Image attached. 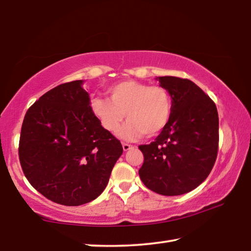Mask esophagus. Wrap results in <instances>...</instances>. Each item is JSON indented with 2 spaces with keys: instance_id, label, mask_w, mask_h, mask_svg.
I'll list each match as a JSON object with an SVG mask.
<instances>
[{
  "instance_id": "esophagus-1",
  "label": "esophagus",
  "mask_w": 251,
  "mask_h": 251,
  "mask_svg": "<svg viewBox=\"0 0 251 251\" xmlns=\"http://www.w3.org/2000/svg\"><path fill=\"white\" fill-rule=\"evenodd\" d=\"M122 145H123V150H124L125 151H129L130 148H133V145H130V144H127V143H123Z\"/></svg>"
}]
</instances>
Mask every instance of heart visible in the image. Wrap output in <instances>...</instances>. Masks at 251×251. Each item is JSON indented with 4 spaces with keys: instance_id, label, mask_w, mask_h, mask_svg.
Segmentation results:
<instances>
[{
    "instance_id": "obj_1",
    "label": "heart",
    "mask_w": 251,
    "mask_h": 251,
    "mask_svg": "<svg viewBox=\"0 0 251 251\" xmlns=\"http://www.w3.org/2000/svg\"><path fill=\"white\" fill-rule=\"evenodd\" d=\"M107 94L108 99L96 97L92 100V110L109 133H116L125 117L128 123L121 130L122 137L134 139L144 134L151 137L171 120V95L160 85L123 80L109 86Z\"/></svg>"
}]
</instances>
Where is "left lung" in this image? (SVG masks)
I'll return each instance as SVG.
<instances>
[{
	"mask_svg": "<svg viewBox=\"0 0 251 251\" xmlns=\"http://www.w3.org/2000/svg\"><path fill=\"white\" fill-rule=\"evenodd\" d=\"M172 97V116L155 142L138 146L144 163L138 174L148 189L164 196L192 192L209 175L218 152L217 107L187 78L156 77Z\"/></svg>",
	"mask_w": 251,
	"mask_h": 251,
	"instance_id": "obj_1",
	"label": "left lung"
}]
</instances>
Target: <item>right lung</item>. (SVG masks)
<instances>
[{"instance_id":"right-lung-1","label":"right lung","mask_w":251,"mask_h":251,"mask_svg":"<svg viewBox=\"0 0 251 251\" xmlns=\"http://www.w3.org/2000/svg\"><path fill=\"white\" fill-rule=\"evenodd\" d=\"M82 84L64 83L42 95L25 114L20 136L25 177L44 197L64 206L99 197L123 154L121 142L93 113Z\"/></svg>"}]
</instances>
